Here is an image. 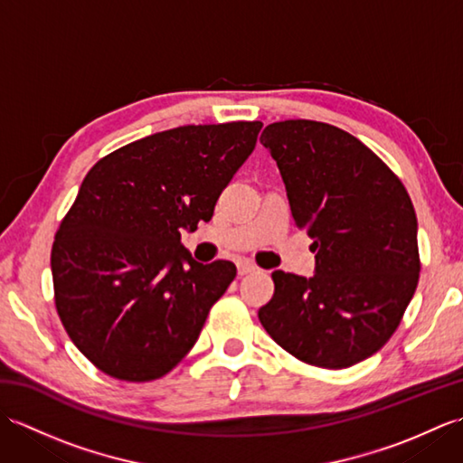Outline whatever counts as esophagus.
Segmentation results:
<instances>
[{"label":"esophagus","mask_w":463,"mask_h":463,"mask_svg":"<svg viewBox=\"0 0 463 463\" xmlns=\"http://www.w3.org/2000/svg\"><path fill=\"white\" fill-rule=\"evenodd\" d=\"M250 272H257V267H254L252 262H239V277H244V274H250Z\"/></svg>","instance_id":"esophagus-1"}]
</instances>
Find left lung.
<instances>
[{
  "instance_id": "8db88e82",
  "label": "left lung",
  "mask_w": 463,
  "mask_h": 463,
  "mask_svg": "<svg viewBox=\"0 0 463 463\" xmlns=\"http://www.w3.org/2000/svg\"><path fill=\"white\" fill-rule=\"evenodd\" d=\"M312 242L314 277L274 270L259 310L272 340L312 366L340 370L376 354L404 317L420 274L418 219L404 184L356 137L318 121L260 135Z\"/></svg>"
}]
</instances>
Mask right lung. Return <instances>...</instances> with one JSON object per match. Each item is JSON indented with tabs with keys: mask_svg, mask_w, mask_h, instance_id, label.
I'll list each match as a JSON object with an SVG mask.
<instances>
[{
	"mask_svg": "<svg viewBox=\"0 0 463 463\" xmlns=\"http://www.w3.org/2000/svg\"><path fill=\"white\" fill-rule=\"evenodd\" d=\"M260 129V121L176 127L87 173L55 234L52 272L69 338L105 373L149 382L194 346L237 267L196 262L181 231L211 221Z\"/></svg>",
	"mask_w": 463,
	"mask_h": 463,
	"instance_id": "1",
	"label": "right lung"
}]
</instances>
